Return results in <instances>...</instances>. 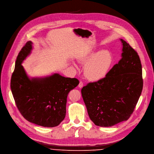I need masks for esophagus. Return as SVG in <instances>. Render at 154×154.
I'll return each mask as SVG.
<instances>
[{"label":"esophagus","instance_id":"obj_1","mask_svg":"<svg viewBox=\"0 0 154 154\" xmlns=\"http://www.w3.org/2000/svg\"><path fill=\"white\" fill-rule=\"evenodd\" d=\"M79 87L80 88H82V87H83V82H82V81H80V82H79Z\"/></svg>","mask_w":154,"mask_h":154}]
</instances>
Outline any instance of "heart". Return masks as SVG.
I'll return each instance as SVG.
<instances>
[{
    "instance_id": "heart-1",
    "label": "heart",
    "mask_w": 154,
    "mask_h": 154,
    "mask_svg": "<svg viewBox=\"0 0 154 154\" xmlns=\"http://www.w3.org/2000/svg\"><path fill=\"white\" fill-rule=\"evenodd\" d=\"M80 62L86 65L85 74L87 78L91 81H97L104 78L109 73L114 59L107 50L98 52H88L82 55Z\"/></svg>"
}]
</instances>
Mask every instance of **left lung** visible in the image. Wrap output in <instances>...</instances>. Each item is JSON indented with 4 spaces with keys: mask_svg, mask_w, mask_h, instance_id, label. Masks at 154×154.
Segmentation results:
<instances>
[{
    "mask_svg": "<svg viewBox=\"0 0 154 154\" xmlns=\"http://www.w3.org/2000/svg\"><path fill=\"white\" fill-rule=\"evenodd\" d=\"M119 63L103 79L90 82L81 93L90 119L97 126L112 127L127 120L141 96L142 65L137 51L122 39Z\"/></svg>",
    "mask_w": 154,
    "mask_h": 154,
    "instance_id": "1",
    "label": "left lung"
}]
</instances>
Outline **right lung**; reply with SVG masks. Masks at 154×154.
Here are the masks:
<instances>
[{"mask_svg": "<svg viewBox=\"0 0 154 154\" xmlns=\"http://www.w3.org/2000/svg\"><path fill=\"white\" fill-rule=\"evenodd\" d=\"M31 49L28 41L18 54L10 82L13 98L26 120L44 127H57L65 118L68 93L79 81L58 74L30 80L21 64Z\"/></svg>", "mask_w": 154, "mask_h": 154, "instance_id": "add662e5", "label": "right lung"}]
</instances>
